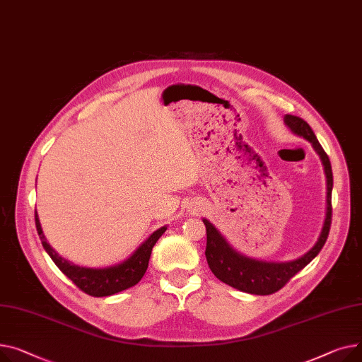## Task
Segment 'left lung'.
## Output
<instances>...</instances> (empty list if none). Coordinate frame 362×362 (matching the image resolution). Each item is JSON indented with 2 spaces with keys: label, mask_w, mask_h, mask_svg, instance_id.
<instances>
[{
  "label": "left lung",
  "mask_w": 362,
  "mask_h": 362,
  "mask_svg": "<svg viewBox=\"0 0 362 362\" xmlns=\"http://www.w3.org/2000/svg\"><path fill=\"white\" fill-rule=\"evenodd\" d=\"M285 125L288 129L305 140H308L320 156L322 163L325 166L326 174V218L322 228L320 235H318L315 244L304 254V256L291 260V262H266L257 260L248 256H244L240 251L233 248L218 228L210 223L207 219H203L206 225L207 244H206V259L207 264L219 281L223 284L235 288L238 291L252 293V295H270L279 291L292 276H295L300 270H303L318 252L323 248L330 230L332 223V188H333V174L329 156L323 151L322 144L318 143L311 127L300 117L285 115Z\"/></svg>",
  "instance_id": "obj_1"
}]
</instances>
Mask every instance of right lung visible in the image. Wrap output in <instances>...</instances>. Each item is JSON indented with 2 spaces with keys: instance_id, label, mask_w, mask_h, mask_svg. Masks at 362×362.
<instances>
[{
  "instance_id": "obj_1",
  "label": "right lung",
  "mask_w": 362,
  "mask_h": 362,
  "mask_svg": "<svg viewBox=\"0 0 362 362\" xmlns=\"http://www.w3.org/2000/svg\"><path fill=\"white\" fill-rule=\"evenodd\" d=\"M35 223H36V230L42 241V245H44L48 256L52 259L57 267L66 274L69 279H71L77 288H80L83 292H86L88 295H92V296H110L137 285L147 270L153 245L162 237V233L166 230V225L156 229L121 263L106 266V267H84L61 257L59 254L47 243L36 210H35Z\"/></svg>"
}]
</instances>
